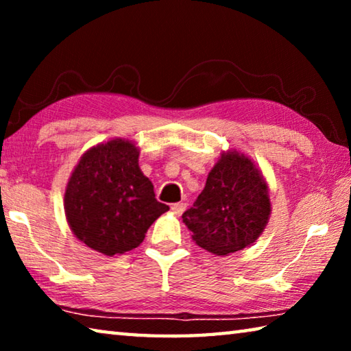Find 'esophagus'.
<instances>
[{
  "instance_id": "esophagus-1",
  "label": "esophagus",
  "mask_w": 351,
  "mask_h": 351,
  "mask_svg": "<svg viewBox=\"0 0 351 351\" xmlns=\"http://www.w3.org/2000/svg\"><path fill=\"white\" fill-rule=\"evenodd\" d=\"M171 210H173V213H176V215L180 217L181 213L186 210V203H182V201H180V203L171 204Z\"/></svg>"
}]
</instances>
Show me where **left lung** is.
<instances>
[{
  "label": "left lung",
  "instance_id": "left-lung-1",
  "mask_svg": "<svg viewBox=\"0 0 351 351\" xmlns=\"http://www.w3.org/2000/svg\"><path fill=\"white\" fill-rule=\"evenodd\" d=\"M269 215V189L260 169L245 153L228 150L213 165L193 206L182 213V221L199 247L229 255L251 246Z\"/></svg>",
  "mask_w": 351,
  "mask_h": 351
}]
</instances>
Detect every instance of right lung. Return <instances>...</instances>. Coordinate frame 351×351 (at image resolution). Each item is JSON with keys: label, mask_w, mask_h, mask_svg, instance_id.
Masks as SVG:
<instances>
[{"label": "right lung", "mask_w": 351, "mask_h": 351, "mask_svg": "<svg viewBox=\"0 0 351 351\" xmlns=\"http://www.w3.org/2000/svg\"><path fill=\"white\" fill-rule=\"evenodd\" d=\"M167 210L139 169V147L122 138L83 153L64 190V215L73 234L108 257L138 247Z\"/></svg>", "instance_id": "1"}]
</instances>
